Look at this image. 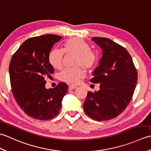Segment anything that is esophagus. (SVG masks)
<instances>
[{
    "instance_id": "esophagus-1",
    "label": "esophagus",
    "mask_w": 151,
    "mask_h": 151,
    "mask_svg": "<svg viewBox=\"0 0 151 151\" xmlns=\"http://www.w3.org/2000/svg\"><path fill=\"white\" fill-rule=\"evenodd\" d=\"M77 88V86H74V85H70L69 86V90H72V89H75Z\"/></svg>"
}]
</instances>
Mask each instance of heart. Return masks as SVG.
<instances>
[{
	"mask_svg": "<svg viewBox=\"0 0 151 151\" xmlns=\"http://www.w3.org/2000/svg\"><path fill=\"white\" fill-rule=\"evenodd\" d=\"M64 52L76 54V65H82L86 69L90 70L97 63L98 56L93 50L90 49L89 44L80 38H72L63 44V50L58 49H52L49 54V61L54 69H60L63 65ZM85 71L81 66L73 68H66L61 72L60 79L62 81L77 84L84 78Z\"/></svg>",
	"mask_w": 151,
	"mask_h": 151,
	"instance_id": "obj_1",
	"label": "heart"
}]
</instances>
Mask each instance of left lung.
<instances>
[{"label": "left lung", "mask_w": 151, "mask_h": 151, "mask_svg": "<svg viewBox=\"0 0 151 151\" xmlns=\"http://www.w3.org/2000/svg\"><path fill=\"white\" fill-rule=\"evenodd\" d=\"M91 40L102 50L99 66L90 82L100 89L88 91L83 108L89 117L98 121L116 117L130 103L136 87L137 73L132 57L125 48L108 38Z\"/></svg>", "instance_id": "1"}]
</instances>
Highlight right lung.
Masks as SVG:
<instances>
[{
  "mask_svg": "<svg viewBox=\"0 0 151 151\" xmlns=\"http://www.w3.org/2000/svg\"><path fill=\"white\" fill-rule=\"evenodd\" d=\"M62 37L47 34L27 40L13 55L9 67L13 95L22 110L36 119L49 120L59 114L68 86L60 82L47 89L45 77H50L54 68L49 54Z\"/></svg>",
  "mask_w": 151,
  "mask_h": 151,
  "instance_id": "1",
  "label": "right lung"
}]
</instances>
